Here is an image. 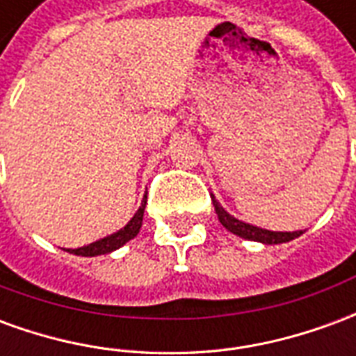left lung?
<instances>
[{
	"label": "left lung",
	"mask_w": 356,
	"mask_h": 356,
	"mask_svg": "<svg viewBox=\"0 0 356 356\" xmlns=\"http://www.w3.org/2000/svg\"><path fill=\"white\" fill-rule=\"evenodd\" d=\"M211 202L216 206L217 217L219 221L223 225L225 229H229L232 234H236L240 238L246 240H255V242H263V244H282V242H290V240L298 238L303 234V231H296V232H273V231H265V229H259V227H254V225L242 223L238 219H234L232 216H229L221 206L219 202L216 200V196L211 194Z\"/></svg>",
	"instance_id": "8db88e82"
}]
</instances>
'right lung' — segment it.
Masks as SVG:
<instances>
[{"label":"right lung","mask_w":356,"mask_h":356,"mask_svg":"<svg viewBox=\"0 0 356 356\" xmlns=\"http://www.w3.org/2000/svg\"><path fill=\"white\" fill-rule=\"evenodd\" d=\"M145 206H147V196H145V200H143V204H140V208L137 209V213L133 216L131 221L125 225L122 231L114 232V234H110V236H106V238L97 240V242L89 244V246L78 248V250H66V252H70V254L74 255H83V257H95V255L110 254V252H114V250H118V248H122L125 242H129V240L137 236L140 225H143Z\"/></svg>","instance_id":"add662e5"}]
</instances>
